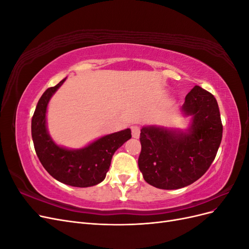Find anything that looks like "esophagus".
<instances>
[{"instance_id": "obj_1", "label": "esophagus", "mask_w": 249, "mask_h": 249, "mask_svg": "<svg viewBox=\"0 0 249 249\" xmlns=\"http://www.w3.org/2000/svg\"><path fill=\"white\" fill-rule=\"evenodd\" d=\"M131 130H132V136L134 138H139V136H140V127L137 126V125H133L131 127Z\"/></svg>"}]
</instances>
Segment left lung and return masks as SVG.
Instances as JSON below:
<instances>
[{
  "instance_id": "left-lung-1",
  "label": "left lung",
  "mask_w": 249,
  "mask_h": 249,
  "mask_svg": "<svg viewBox=\"0 0 249 249\" xmlns=\"http://www.w3.org/2000/svg\"><path fill=\"white\" fill-rule=\"evenodd\" d=\"M190 117L187 129L145 125L141 129L138 166L146 183L173 190L191 185L205 175L222 139V124L213 94L194 86L180 109Z\"/></svg>"
}]
</instances>
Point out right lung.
Returning <instances> with one entry per match:
<instances>
[{
	"mask_svg": "<svg viewBox=\"0 0 249 249\" xmlns=\"http://www.w3.org/2000/svg\"><path fill=\"white\" fill-rule=\"evenodd\" d=\"M65 80L48 88L37 103L31 125L35 152L44 169L59 182L80 188L95 186L106 178L114 153L131 139V130L105 135L82 148L58 145L48 131L47 110L52 96Z\"/></svg>",
	"mask_w": 249,
	"mask_h": 249,
	"instance_id": "obj_1",
	"label": "right lung"
}]
</instances>
